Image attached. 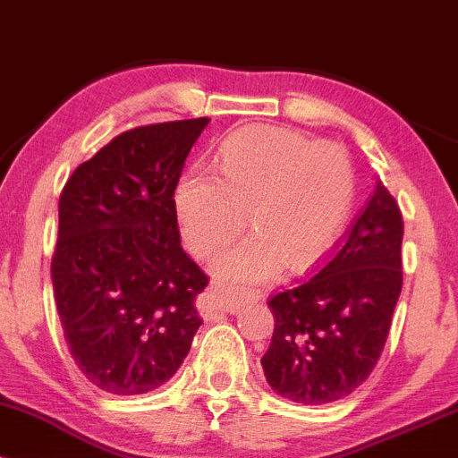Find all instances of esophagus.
I'll return each instance as SVG.
<instances>
[{"label": "esophagus", "instance_id": "obj_1", "mask_svg": "<svg viewBox=\"0 0 458 458\" xmlns=\"http://www.w3.org/2000/svg\"><path fill=\"white\" fill-rule=\"evenodd\" d=\"M211 297L217 310L228 314H239L245 306L259 301L260 293H230L219 284H215V286H211Z\"/></svg>", "mask_w": 458, "mask_h": 458}]
</instances>
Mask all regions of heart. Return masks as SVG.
I'll use <instances>...</instances> for the list:
<instances>
[{
	"label": "heart",
	"mask_w": 458,
	"mask_h": 458,
	"mask_svg": "<svg viewBox=\"0 0 458 458\" xmlns=\"http://www.w3.org/2000/svg\"><path fill=\"white\" fill-rule=\"evenodd\" d=\"M222 176L196 165L176 185L182 236L211 256L243 228L254 233L224 250L213 271L236 284L269 282L282 267L306 271L331 250L353 204V167L340 146L284 127H247L224 141Z\"/></svg>",
	"instance_id": "1"
}]
</instances>
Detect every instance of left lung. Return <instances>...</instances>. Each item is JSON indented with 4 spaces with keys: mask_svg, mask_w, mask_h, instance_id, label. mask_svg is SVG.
<instances>
[{
    "mask_svg": "<svg viewBox=\"0 0 458 458\" xmlns=\"http://www.w3.org/2000/svg\"><path fill=\"white\" fill-rule=\"evenodd\" d=\"M403 215L381 181L317 273L269 299L260 364L276 394L325 404L353 394L386 346L403 288Z\"/></svg>",
    "mask_w": 458,
    "mask_h": 458,
    "instance_id": "left-lung-1",
    "label": "left lung"
}]
</instances>
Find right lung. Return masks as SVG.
<instances>
[{
	"instance_id": "obj_1",
	"label": "right lung",
	"mask_w": 458,
	"mask_h": 458,
	"mask_svg": "<svg viewBox=\"0 0 458 458\" xmlns=\"http://www.w3.org/2000/svg\"><path fill=\"white\" fill-rule=\"evenodd\" d=\"M208 118L138 127L68 178L51 260L68 349L103 392L133 396L176 375L208 277L185 254L174 191Z\"/></svg>"
}]
</instances>
